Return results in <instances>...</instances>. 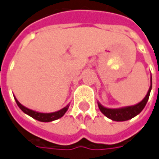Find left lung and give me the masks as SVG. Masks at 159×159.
Returning a JSON list of instances; mask_svg holds the SVG:
<instances>
[{
    "instance_id": "left-lung-1",
    "label": "left lung",
    "mask_w": 159,
    "mask_h": 159,
    "mask_svg": "<svg viewBox=\"0 0 159 159\" xmlns=\"http://www.w3.org/2000/svg\"><path fill=\"white\" fill-rule=\"evenodd\" d=\"M152 79L151 76V86L148 90V93L145 95V97L139 103H137L136 105H132V106H126V107H118V108H108V107H104L102 105L100 102H98V107L100 108V110L102 114L107 116V118L111 119L112 121H116V122H124L128 121L129 119H132L133 117L137 116L138 114H140L141 111L144 108L146 105L147 102L149 100L150 93L152 91Z\"/></svg>"
}]
</instances>
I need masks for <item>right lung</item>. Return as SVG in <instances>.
Masks as SVG:
<instances>
[{
  "instance_id": "add662e5",
  "label": "right lung",
  "mask_w": 159,
  "mask_h": 159,
  "mask_svg": "<svg viewBox=\"0 0 159 159\" xmlns=\"http://www.w3.org/2000/svg\"><path fill=\"white\" fill-rule=\"evenodd\" d=\"M15 97V96H14ZM15 100H16V104L18 105V107L21 108L23 113H25L26 115L31 116L34 119H36L37 121L39 122H52V121H55V120H57L66 114V112L68 110L69 108V106L70 104H68L67 106H66L65 107H63L62 109L58 110V111L56 112H52V113H41V112H37L35 111V110H32V109H30L28 107H24L23 105H22L20 102H18L17 99L15 97Z\"/></svg>"
}]
</instances>
